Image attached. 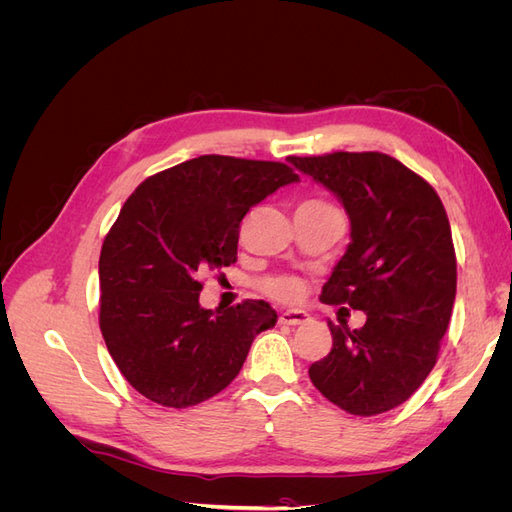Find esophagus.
Returning a JSON list of instances; mask_svg holds the SVG:
<instances>
[{
    "instance_id": "34e87169",
    "label": "esophagus",
    "mask_w": 512,
    "mask_h": 512,
    "mask_svg": "<svg viewBox=\"0 0 512 512\" xmlns=\"http://www.w3.org/2000/svg\"><path fill=\"white\" fill-rule=\"evenodd\" d=\"M309 320L312 318H309V314L303 312V309H288V312L280 314V322L290 324V327H294V324H305Z\"/></svg>"
}]
</instances>
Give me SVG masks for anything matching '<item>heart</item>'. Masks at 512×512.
Here are the masks:
<instances>
[{
	"mask_svg": "<svg viewBox=\"0 0 512 512\" xmlns=\"http://www.w3.org/2000/svg\"><path fill=\"white\" fill-rule=\"evenodd\" d=\"M309 203H316V200H309ZM301 290L303 288L297 277H273V280L265 282V292L280 301L299 299Z\"/></svg>",
	"mask_w": 512,
	"mask_h": 512,
	"instance_id": "obj_1",
	"label": "heart"
}]
</instances>
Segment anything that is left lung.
<instances>
[{
    "instance_id": "8db88e82",
    "label": "left lung",
    "mask_w": 512,
    "mask_h": 512,
    "mask_svg": "<svg viewBox=\"0 0 512 512\" xmlns=\"http://www.w3.org/2000/svg\"><path fill=\"white\" fill-rule=\"evenodd\" d=\"M288 162L344 205L350 243L320 301L361 309L350 331L327 322L333 348L309 367L316 389L350 414L393 410L436 365L457 292L451 224L431 185L378 151Z\"/></svg>"
}]
</instances>
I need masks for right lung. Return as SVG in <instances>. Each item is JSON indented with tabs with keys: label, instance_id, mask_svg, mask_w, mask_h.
Returning a JSON list of instances; mask_svg holds the SVG:
<instances>
[{
	"label": "right lung",
	"instance_id": "obj_1",
	"mask_svg": "<svg viewBox=\"0 0 512 512\" xmlns=\"http://www.w3.org/2000/svg\"><path fill=\"white\" fill-rule=\"evenodd\" d=\"M297 181L282 162L200 156L149 177L126 200L100 254V329L138 393L190 408L237 378L277 314L250 299L205 309L198 277L237 262L245 213Z\"/></svg>",
	"mask_w": 512,
	"mask_h": 512
}]
</instances>
